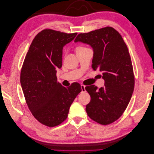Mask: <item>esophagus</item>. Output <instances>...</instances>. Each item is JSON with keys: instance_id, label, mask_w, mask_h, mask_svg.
<instances>
[{"instance_id": "1", "label": "esophagus", "mask_w": 154, "mask_h": 154, "mask_svg": "<svg viewBox=\"0 0 154 154\" xmlns=\"http://www.w3.org/2000/svg\"><path fill=\"white\" fill-rule=\"evenodd\" d=\"M81 88H82V92H85L86 90H85V86L83 85H81Z\"/></svg>"}]
</instances>
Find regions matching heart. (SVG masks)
<instances>
[{
	"label": "heart",
	"instance_id": "1",
	"mask_svg": "<svg viewBox=\"0 0 154 154\" xmlns=\"http://www.w3.org/2000/svg\"><path fill=\"white\" fill-rule=\"evenodd\" d=\"M84 48H85V47H82V46H80V47H78L76 48V50H78V49H84Z\"/></svg>",
	"mask_w": 154,
	"mask_h": 154
}]
</instances>
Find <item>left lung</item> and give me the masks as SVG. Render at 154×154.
<instances>
[{"label": "left lung", "instance_id": "left-lung-1", "mask_svg": "<svg viewBox=\"0 0 154 154\" xmlns=\"http://www.w3.org/2000/svg\"><path fill=\"white\" fill-rule=\"evenodd\" d=\"M74 42L91 45L94 52L92 67L102 72L105 80V87L99 90L94 85L85 87L91 96L85 109L87 115L101 125L113 123L127 109L134 88L127 46L121 35L111 27L79 34Z\"/></svg>", "mask_w": 154, "mask_h": 154}]
</instances>
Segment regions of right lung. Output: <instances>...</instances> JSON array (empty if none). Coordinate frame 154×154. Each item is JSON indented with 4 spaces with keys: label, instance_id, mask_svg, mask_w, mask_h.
I'll use <instances>...</instances> for the list:
<instances>
[{
    "label": "right lung",
    "instance_id": "right-lung-1",
    "mask_svg": "<svg viewBox=\"0 0 154 154\" xmlns=\"http://www.w3.org/2000/svg\"><path fill=\"white\" fill-rule=\"evenodd\" d=\"M77 33L44 29L35 37L20 73V83L26 103L34 117L49 127L67 118L69 108L82 91L74 83L66 88L57 82V70L62 66V50Z\"/></svg>",
    "mask_w": 154,
    "mask_h": 154
}]
</instances>
